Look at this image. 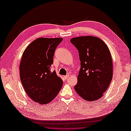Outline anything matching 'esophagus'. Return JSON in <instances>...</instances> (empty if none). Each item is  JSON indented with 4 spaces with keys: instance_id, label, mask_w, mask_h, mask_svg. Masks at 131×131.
Listing matches in <instances>:
<instances>
[{
    "instance_id": "34e87169",
    "label": "esophagus",
    "mask_w": 131,
    "mask_h": 131,
    "mask_svg": "<svg viewBox=\"0 0 131 131\" xmlns=\"http://www.w3.org/2000/svg\"><path fill=\"white\" fill-rule=\"evenodd\" d=\"M69 75H65V76H63V78L65 79H67L68 78H69Z\"/></svg>"
}]
</instances>
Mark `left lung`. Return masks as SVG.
Instances as JSON below:
<instances>
[{"instance_id": "1", "label": "left lung", "mask_w": 131, "mask_h": 131, "mask_svg": "<svg viewBox=\"0 0 131 131\" xmlns=\"http://www.w3.org/2000/svg\"><path fill=\"white\" fill-rule=\"evenodd\" d=\"M70 41L78 50L81 65L75 90L86 101L99 100L112 80L110 50L101 39L92 36L73 38Z\"/></svg>"}]
</instances>
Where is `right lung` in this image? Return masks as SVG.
Segmentation results:
<instances>
[{"instance_id": "1", "label": "right lung", "mask_w": 131, "mask_h": 131, "mask_svg": "<svg viewBox=\"0 0 131 131\" xmlns=\"http://www.w3.org/2000/svg\"><path fill=\"white\" fill-rule=\"evenodd\" d=\"M63 39L39 38L27 46L19 64L20 79L30 98L39 104L53 100L63 84L62 79L51 69L56 48Z\"/></svg>"}]
</instances>
